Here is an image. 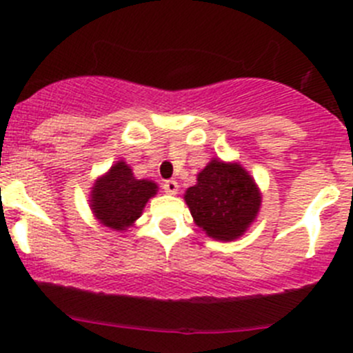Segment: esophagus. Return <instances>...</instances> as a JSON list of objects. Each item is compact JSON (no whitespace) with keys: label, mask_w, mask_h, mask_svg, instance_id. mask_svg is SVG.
<instances>
[{"label":"esophagus","mask_w":353,"mask_h":353,"mask_svg":"<svg viewBox=\"0 0 353 353\" xmlns=\"http://www.w3.org/2000/svg\"><path fill=\"white\" fill-rule=\"evenodd\" d=\"M162 188H163V191H165L167 194H176L177 191H179V184H177L176 181H172V179L163 181Z\"/></svg>","instance_id":"esophagus-1"}]
</instances>
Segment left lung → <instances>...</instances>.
<instances>
[{
	"instance_id": "left-lung-1",
	"label": "left lung",
	"mask_w": 353,
	"mask_h": 353,
	"mask_svg": "<svg viewBox=\"0 0 353 353\" xmlns=\"http://www.w3.org/2000/svg\"><path fill=\"white\" fill-rule=\"evenodd\" d=\"M186 205L194 223L216 241L241 237L256 220L261 193L241 163L210 160L198 174L196 184L188 188Z\"/></svg>"
}]
</instances>
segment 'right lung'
<instances>
[{
  "label": "right lung",
  "mask_w": 353,
  "mask_h": 353,
  "mask_svg": "<svg viewBox=\"0 0 353 353\" xmlns=\"http://www.w3.org/2000/svg\"><path fill=\"white\" fill-rule=\"evenodd\" d=\"M154 181L137 179L124 160L114 163L95 181L90 193V208L102 225L112 230H128L140 219L145 205L155 196Z\"/></svg>",
  "instance_id": "add662e5"
}]
</instances>
